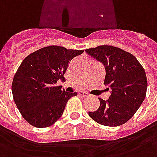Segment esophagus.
<instances>
[{"label": "esophagus", "mask_w": 157, "mask_h": 157, "mask_svg": "<svg viewBox=\"0 0 157 157\" xmlns=\"http://www.w3.org/2000/svg\"><path fill=\"white\" fill-rule=\"evenodd\" d=\"M78 94H79L80 96H82V97H87V96L89 95L86 92H83V91H81V92L78 93Z\"/></svg>", "instance_id": "esophagus-1"}]
</instances>
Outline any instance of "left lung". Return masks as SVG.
<instances>
[{
  "instance_id": "left-lung-1",
  "label": "left lung",
  "mask_w": 157,
  "mask_h": 157,
  "mask_svg": "<svg viewBox=\"0 0 157 157\" xmlns=\"http://www.w3.org/2000/svg\"><path fill=\"white\" fill-rule=\"evenodd\" d=\"M85 51L105 65V84L111 89L109 98H99V109L89 112V115L105 126L126 123L146 98L147 78L144 67L134 55L116 47L102 45Z\"/></svg>"
}]
</instances>
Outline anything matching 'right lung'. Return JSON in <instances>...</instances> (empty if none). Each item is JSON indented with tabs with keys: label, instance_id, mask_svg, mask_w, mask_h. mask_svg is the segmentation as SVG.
<instances>
[{
	"label": "right lung",
	"instance_id": "1",
	"mask_svg": "<svg viewBox=\"0 0 157 157\" xmlns=\"http://www.w3.org/2000/svg\"><path fill=\"white\" fill-rule=\"evenodd\" d=\"M83 50L48 46L24 58L11 85L21 115L36 128L51 126L61 117L67 100L77 93L62 90L56 83L64 79L70 61Z\"/></svg>",
	"mask_w": 157,
	"mask_h": 157
}]
</instances>
